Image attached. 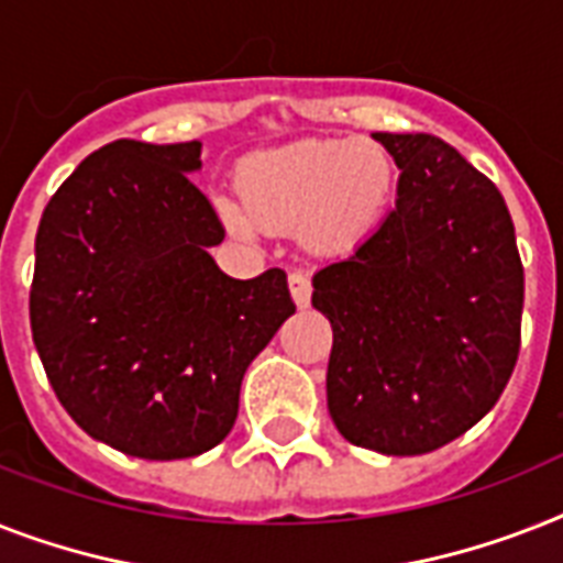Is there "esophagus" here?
Instances as JSON below:
<instances>
[{
	"instance_id": "esophagus-1",
	"label": "esophagus",
	"mask_w": 563,
	"mask_h": 563,
	"mask_svg": "<svg viewBox=\"0 0 563 563\" xmlns=\"http://www.w3.org/2000/svg\"><path fill=\"white\" fill-rule=\"evenodd\" d=\"M289 289H291V297H295V303L300 306V309H306V306H309V300H312V280H309V274L291 272Z\"/></svg>"
}]
</instances>
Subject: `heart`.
I'll list each match as a JSON object with an SVG mask.
<instances>
[{
    "label": "heart",
    "mask_w": 563,
    "mask_h": 563,
    "mask_svg": "<svg viewBox=\"0 0 563 563\" xmlns=\"http://www.w3.org/2000/svg\"><path fill=\"white\" fill-rule=\"evenodd\" d=\"M236 187L242 202L217 199V213L236 234L303 228L318 249H344L385 213L396 167L376 144L300 139L245 155L236 167Z\"/></svg>",
    "instance_id": "1"
}]
</instances>
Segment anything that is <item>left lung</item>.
Masks as SVG:
<instances>
[{
    "label": "left lung",
    "mask_w": 563,
    "mask_h": 563,
    "mask_svg": "<svg viewBox=\"0 0 563 563\" xmlns=\"http://www.w3.org/2000/svg\"><path fill=\"white\" fill-rule=\"evenodd\" d=\"M401 170L396 208L314 274L332 323L329 416L390 456L437 451L495 408L520 353L523 263L509 208L445 141L373 132Z\"/></svg>",
    "instance_id": "left-lung-1"
}]
</instances>
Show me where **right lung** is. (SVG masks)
<instances>
[{"instance_id":"1","label":"right lung","mask_w":563,"mask_h":563,"mask_svg":"<svg viewBox=\"0 0 563 563\" xmlns=\"http://www.w3.org/2000/svg\"><path fill=\"white\" fill-rule=\"evenodd\" d=\"M202 141L121 139L57 187L36 228L31 332L45 376L89 437L141 460L225 440L254 355L295 312L283 268L234 280L225 228L187 178Z\"/></svg>"}]
</instances>
